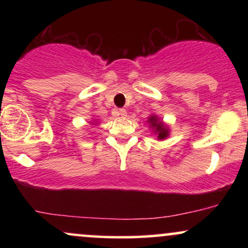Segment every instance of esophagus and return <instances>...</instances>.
<instances>
[{
  "mask_svg": "<svg viewBox=\"0 0 248 248\" xmlns=\"http://www.w3.org/2000/svg\"><path fill=\"white\" fill-rule=\"evenodd\" d=\"M118 115L119 116H122V118H124V116H126L127 115L126 109H124V108H120V109L118 110Z\"/></svg>",
  "mask_w": 248,
  "mask_h": 248,
  "instance_id": "esophagus-1",
  "label": "esophagus"
}]
</instances>
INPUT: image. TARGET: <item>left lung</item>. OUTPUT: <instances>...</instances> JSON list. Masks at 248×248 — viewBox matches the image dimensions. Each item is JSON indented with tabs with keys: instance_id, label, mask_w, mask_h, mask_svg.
<instances>
[{
	"instance_id": "1",
	"label": "left lung",
	"mask_w": 248,
	"mask_h": 248,
	"mask_svg": "<svg viewBox=\"0 0 248 248\" xmlns=\"http://www.w3.org/2000/svg\"><path fill=\"white\" fill-rule=\"evenodd\" d=\"M148 124H149L150 129H152V133L156 135V139L158 141L166 140L167 138H169L170 135V128L166 122L161 120L156 114H152L148 116Z\"/></svg>"
}]
</instances>
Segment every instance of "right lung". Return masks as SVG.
Masks as SVG:
<instances>
[{
    "label": "right lung",
    "mask_w": 248,
    "mask_h": 248,
    "mask_svg": "<svg viewBox=\"0 0 248 248\" xmlns=\"http://www.w3.org/2000/svg\"><path fill=\"white\" fill-rule=\"evenodd\" d=\"M90 124H98V120H93V119H92Z\"/></svg>",
    "instance_id": "obj_1"
}]
</instances>
